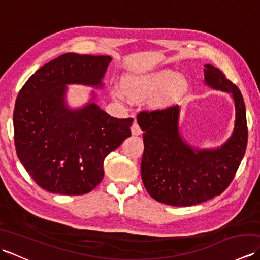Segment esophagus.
<instances>
[{
	"instance_id": "esophagus-1",
	"label": "esophagus",
	"mask_w": 260,
	"mask_h": 260,
	"mask_svg": "<svg viewBox=\"0 0 260 260\" xmlns=\"http://www.w3.org/2000/svg\"><path fill=\"white\" fill-rule=\"evenodd\" d=\"M131 131H132V135H140V134L142 133V129H141V127H140V125H139V124L136 123V120L134 121L133 126H132Z\"/></svg>"
}]
</instances>
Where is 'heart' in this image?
Listing matches in <instances>:
<instances>
[{
  "label": "heart",
  "instance_id": "heart-1",
  "mask_svg": "<svg viewBox=\"0 0 260 260\" xmlns=\"http://www.w3.org/2000/svg\"><path fill=\"white\" fill-rule=\"evenodd\" d=\"M187 82L181 74H174L171 69H159L143 75H131L123 80V90L118 87H113L110 95L116 102H126V94L133 101H144L153 97V105L161 107L167 105L175 97L181 95L186 89Z\"/></svg>",
  "mask_w": 260,
  "mask_h": 260
}]
</instances>
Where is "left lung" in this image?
I'll return each mask as SVG.
<instances>
[{
	"label": "left lung",
	"instance_id": "1",
	"mask_svg": "<svg viewBox=\"0 0 260 260\" xmlns=\"http://www.w3.org/2000/svg\"><path fill=\"white\" fill-rule=\"evenodd\" d=\"M204 84L229 93L235 105L233 133L218 147L200 148L184 139L179 105L137 115L144 132L143 183L154 200L168 206L191 207L221 194L245 155L248 131L240 90L212 64L204 66Z\"/></svg>",
	"mask_w": 260,
	"mask_h": 260
}]
</instances>
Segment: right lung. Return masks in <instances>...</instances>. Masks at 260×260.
I'll list each match as a JSON object with an SVG mask.
<instances>
[{"label":"right lung","mask_w":260,"mask_h":260,"mask_svg":"<svg viewBox=\"0 0 260 260\" xmlns=\"http://www.w3.org/2000/svg\"><path fill=\"white\" fill-rule=\"evenodd\" d=\"M109 56L64 53L37 70L22 87L13 113L20 162L36 183L63 196L86 194L104 178V159L131 136L133 118L113 117L96 104L67 101L69 85L102 89Z\"/></svg>","instance_id":"obj_1"}]
</instances>
